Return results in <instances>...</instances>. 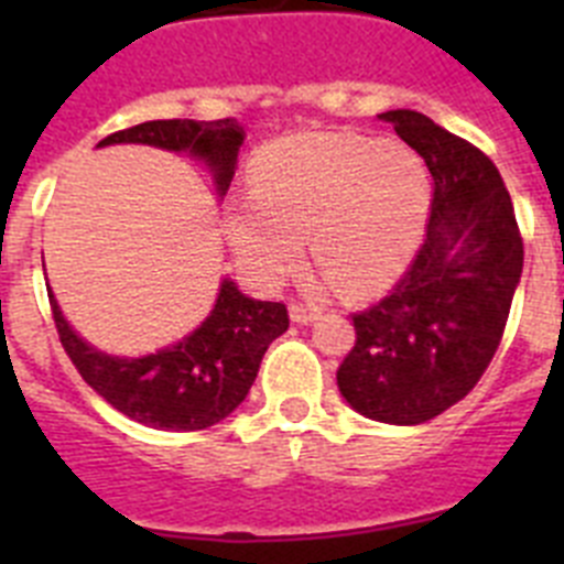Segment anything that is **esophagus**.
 Wrapping results in <instances>:
<instances>
[{"mask_svg":"<svg viewBox=\"0 0 564 564\" xmlns=\"http://www.w3.org/2000/svg\"><path fill=\"white\" fill-rule=\"evenodd\" d=\"M288 311H291V318L296 325H311V322H316V318L322 316V307L305 305V302H291Z\"/></svg>","mask_w":564,"mask_h":564,"instance_id":"esophagus-1","label":"esophagus"}]
</instances>
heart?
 Listing matches in <instances>:
<instances>
[{
	"label": "heart",
	"instance_id": "b5f03b06",
	"mask_svg": "<svg viewBox=\"0 0 564 564\" xmlns=\"http://www.w3.org/2000/svg\"><path fill=\"white\" fill-rule=\"evenodd\" d=\"M432 181L398 141L296 132L251 163V194L223 212L228 246L262 288L282 285L311 257L338 291H381L415 253L430 220Z\"/></svg>",
	"mask_w": 564,
	"mask_h": 564
}]
</instances>
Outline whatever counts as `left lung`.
<instances>
[{
    "mask_svg": "<svg viewBox=\"0 0 564 564\" xmlns=\"http://www.w3.org/2000/svg\"><path fill=\"white\" fill-rule=\"evenodd\" d=\"M378 118L430 169V226L390 296L352 313L356 347L336 381L364 417L415 426L463 401L495 358L520 285L522 237L480 149L415 109Z\"/></svg>",
    "mask_w": 564,
    "mask_h": 564,
    "instance_id": "left-lung-1",
    "label": "left lung"
}]
</instances>
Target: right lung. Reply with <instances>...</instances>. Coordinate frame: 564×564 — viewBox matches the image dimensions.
Instances as JSON below:
<instances>
[{
	"mask_svg": "<svg viewBox=\"0 0 564 564\" xmlns=\"http://www.w3.org/2000/svg\"><path fill=\"white\" fill-rule=\"evenodd\" d=\"M246 132L234 118L220 121H147L107 134L98 147L147 143L188 152L214 174L217 194H226L237 169ZM62 347L84 381L132 421L169 432H197L220 423L246 401L268 344L288 330L291 318L282 302L246 296L231 279H223L212 313L197 330L163 350L141 358L107 356L84 341L62 316L47 291Z\"/></svg>",
	"mask_w": 564,
	"mask_h": 564,
	"instance_id": "1",
	"label": "right lung"
}]
</instances>
